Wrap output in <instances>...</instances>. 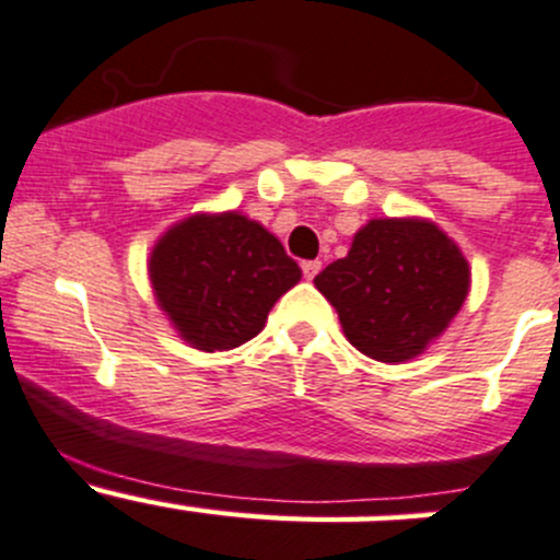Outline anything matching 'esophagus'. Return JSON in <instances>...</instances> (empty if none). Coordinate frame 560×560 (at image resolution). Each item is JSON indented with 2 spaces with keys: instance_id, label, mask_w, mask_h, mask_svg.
<instances>
[{
  "instance_id": "obj_1",
  "label": "esophagus",
  "mask_w": 560,
  "mask_h": 560,
  "mask_svg": "<svg viewBox=\"0 0 560 560\" xmlns=\"http://www.w3.org/2000/svg\"><path fill=\"white\" fill-rule=\"evenodd\" d=\"M302 272H304V278L313 280L315 275L320 272V261H304V264H302Z\"/></svg>"
}]
</instances>
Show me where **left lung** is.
Returning a JSON list of instances; mask_svg holds the SVG:
<instances>
[{
  "label": "left lung",
  "mask_w": 560,
  "mask_h": 560,
  "mask_svg": "<svg viewBox=\"0 0 560 560\" xmlns=\"http://www.w3.org/2000/svg\"><path fill=\"white\" fill-rule=\"evenodd\" d=\"M313 282L357 351L402 364L450 329L470 291V267L433 220L375 218L353 234L348 256Z\"/></svg>",
  "instance_id": "8db88e82"
}]
</instances>
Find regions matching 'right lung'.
Instances as JSON below:
<instances>
[{
	"label": "right lung",
	"instance_id": "obj_1",
	"mask_svg": "<svg viewBox=\"0 0 560 560\" xmlns=\"http://www.w3.org/2000/svg\"><path fill=\"white\" fill-rule=\"evenodd\" d=\"M158 307L187 346L231 351L253 340L269 310L302 280L280 240L236 212H198L171 225L149 253Z\"/></svg>",
	"mask_w": 560,
	"mask_h": 560
}]
</instances>
